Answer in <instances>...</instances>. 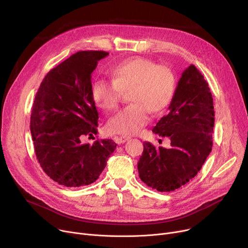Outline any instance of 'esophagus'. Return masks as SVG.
Returning a JSON list of instances; mask_svg holds the SVG:
<instances>
[{"mask_svg":"<svg viewBox=\"0 0 248 248\" xmlns=\"http://www.w3.org/2000/svg\"><path fill=\"white\" fill-rule=\"evenodd\" d=\"M128 139H129V137H127V136H118V137H116V142L119 144L124 143L125 141H127Z\"/></svg>","mask_w":248,"mask_h":248,"instance_id":"34e87169","label":"esophagus"}]
</instances>
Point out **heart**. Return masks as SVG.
Instances as JSON below:
<instances>
[{
    "mask_svg": "<svg viewBox=\"0 0 248 248\" xmlns=\"http://www.w3.org/2000/svg\"><path fill=\"white\" fill-rule=\"evenodd\" d=\"M111 82L100 79L92 86L95 103L106 112L118 109L123 93L129 91L132 103L108 123L109 131L123 136L136 134L149 121V112L161 114L168 109L175 93L172 70L154 61L133 57L115 64Z\"/></svg>",
    "mask_w": 248,
    "mask_h": 248,
    "instance_id": "heart-1",
    "label": "heart"
}]
</instances>
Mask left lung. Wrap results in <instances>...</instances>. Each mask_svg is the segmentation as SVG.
Returning a JSON list of instances; mask_svg holds the SVG:
<instances>
[{"instance_id": "obj_1", "label": "left lung", "mask_w": 248, "mask_h": 248, "mask_svg": "<svg viewBox=\"0 0 248 248\" xmlns=\"http://www.w3.org/2000/svg\"><path fill=\"white\" fill-rule=\"evenodd\" d=\"M169 110L152 131L168 137L170 148H156L145 141L137 164L140 180L161 192L173 191L191 181L213 146V97L195 65L183 73Z\"/></svg>"}]
</instances>
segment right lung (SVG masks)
<instances>
[{
	"instance_id": "1",
	"label": "right lung",
	"mask_w": 248,
	"mask_h": 248,
	"mask_svg": "<svg viewBox=\"0 0 248 248\" xmlns=\"http://www.w3.org/2000/svg\"><path fill=\"white\" fill-rule=\"evenodd\" d=\"M108 55H72L50 70L35 96L30 117L35 154L46 174L61 186L79 187L96 182L117 147L112 139L82 143L85 136L98 132L91 74Z\"/></svg>"
}]
</instances>
